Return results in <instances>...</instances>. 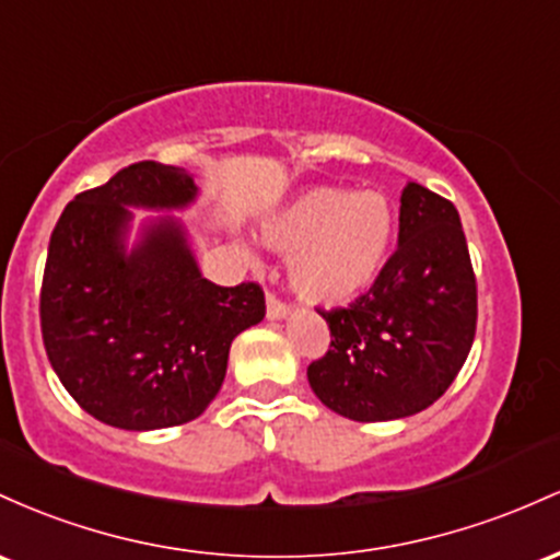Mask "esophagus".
<instances>
[{
  "label": "esophagus",
  "mask_w": 560,
  "mask_h": 560,
  "mask_svg": "<svg viewBox=\"0 0 560 560\" xmlns=\"http://www.w3.org/2000/svg\"><path fill=\"white\" fill-rule=\"evenodd\" d=\"M291 314V306L282 304L275 293H267V319H285Z\"/></svg>",
  "instance_id": "esophagus-1"
}]
</instances>
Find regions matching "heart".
Wrapping results in <instances>:
<instances>
[{
  "label": "heart",
  "instance_id": "obj_1",
  "mask_svg": "<svg viewBox=\"0 0 560 560\" xmlns=\"http://www.w3.org/2000/svg\"><path fill=\"white\" fill-rule=\"evenodd\" d=\"M267 246L291 256V285L312 304L338 306L362 296L386 267L394 211L381 192L319 185L264 219Z\"/></svg>",
  "mask_w": 560,
  "mask_h": 560
}]
</instances>
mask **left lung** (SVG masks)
Returning <instances> with one entry per match:
<instances>
[{
	"mask_svg": "<svg viewBox=\"0 0 560 560\" xmlns=\"http://www.w3.org/2000/svg\"><path fill=\"white\" fill-rule=\"evenodd\" d=\"M399 203L397 250L364 296L319 312L330 349L306 370L317 399L360 423L431 407L460 373L476 332V278L460 213L418 182Z\"/></svg>",
	"mask_w": 560,
	"mask_h": 560,
	"instance_id": "left-lung-1",
	"label": "left lung"
}]
</instances>
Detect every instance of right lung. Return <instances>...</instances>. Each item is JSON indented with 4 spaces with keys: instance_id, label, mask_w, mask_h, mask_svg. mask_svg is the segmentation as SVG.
Segmentation results:
<instances>
[{
    "instance_id": "add662e5",
    "label": "right lung",
    "mask_w": 560,
    "mask_h": 560,
    "mask_svg": "<svg viewBox=\"0 0 560 560\" xmlns=\"http://www.w3.org/2000/svg\"><path fill=\"white\" fill-rule=\"evenodd\" d=\"M192 174L140 161L66 206L49 237L42 338L81 410L113 429L155 431L196 420L222 388L235 336L264 319L256 282L200 275L182 219ZM131 208L161 210L128 246Z\"/></svg>"
}]
</instances>
